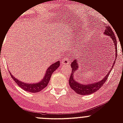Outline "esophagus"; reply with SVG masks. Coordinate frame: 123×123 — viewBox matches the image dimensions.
Returning <instances> with one entry per match:
<instances>
[{"label":"esophagus","instance_id":"obj_1","mask_svg":"<svg viewBox=\"0 0 123 123\" xmlns=\"http://www.w3.org/2000/svg\"><path fill=\"white\" fill-rule=\"evenodd\" d=\"M61 62L62 65H66V64H69L70 61L68 60L66 58H63V59L61 61Z\"/></svg>","mask_w":123,"mask_h":123}]
</instances>
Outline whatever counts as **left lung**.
<instances>
[{"label":"left lung","mask_w":123,"mask_h":123,"mask_svg":"<svg viewBox=\"0 0 123 123\" xmlns=\"http://www.w3.org/2000/svg\"><path fill=\"white\" fill-rule=\"evenodd\" d=\"M104 33L106 35H109V36L111 38L113 43H115L116 50L115 59H116V57L117 56V41L116 39L115 33L113 32L112 29H111V28L109 26H106L105 32H104ZM115 61H114V63H115V62H116ZM77 61H77L76 60H74L71 63V64H70L72 69V73L70 76L69 80V83L70 88L73 89V90H74V92L77 93L78 94L83 95L92 94V93L98 91L99 89L104 85V84L105 83V81H106L107 79H108L109 76V74L110 73H111V69L109 71L108 74L104 77L103 79L98 81L97 83L89 84L88 83H87V84H80V83L77 82V80H74V77H73V75L75 74L76 71L77 70V69H78L79 68L78 65H77ZM84 82H85V80H84Z\"/></svg>","instance_id":"obj_1"}]
</instances>
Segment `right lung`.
<instances>
[{"label":"right lung","instance_id":"add662e5","mask_svg":"<svg viewBox=\"0 0 123 123\" xmlns=\"http://www.w3.org/2000/svg\"><path fill=\"white\" fill-rule=\"evenodd\" d=\"M60 62L58 61L52 64L50 67L48 68L43 80H41V81H40L39 83H37L29 84V83H24L22 81H21L18 79H17L15 77L12 75V74H11V73H10V74L11 77H12V79L14 80L18 86L21 87V88L24 90L25 91L30 92H40L41 90H43L46 87H47V84H49V81L50 80L51 76L52 74H53V73L55 70L57 69V68L60 66Z\"/></svg>","mask_w":123,"mask_h":123}]
</instances>
